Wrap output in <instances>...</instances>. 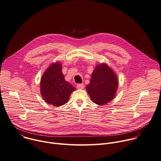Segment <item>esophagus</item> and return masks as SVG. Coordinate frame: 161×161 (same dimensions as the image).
<instances>
[{"label": "esophagus", "mask_w": 161, "mask_h": 161, "mask_svg": "<svg viewBox=\"0 0 161 161\" xmlns=\"http://www.w3.org/2000/svg\"><path fill=\"white\" fill-rule=\"evenodd\" d=\"M76 87H77V88H78V89H79V90H81V89H83V87H84V85H83V83L78 84V85H76Z\"/></svg>", "instance_id": "1"}]
</instances>
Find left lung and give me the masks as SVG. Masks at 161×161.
Masks as SVG:
<instances>
[{"label":"left lung","mask_w":161,"mask_h":161,"mask_svg":"<svg viewBox=\"0 0 161 161\" xmlns=\"http://www.w3.org/2000/svg\"><path fill=\"white\" fill-rule=\"evenodd\" d=\"M118 86L116 75L108 65L103 63L94 69L86 91L93 102L102 105L114 98Z\"/></svg>","instance_id":"8db88e82"}]
</instances>
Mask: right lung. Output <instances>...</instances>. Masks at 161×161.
Returning a JSON list of instances; mask_svg holds the SVG:
<instances>
[{
	"label": "right lung",
	"mask_w": 161,
	"mask_h": 161,
	"mask_svg": "<svg viewBox=\"0 0 161 161\" xmlns=\"http://www.w3.org/2000/svg\"><path fill=\"white\" fill-rule=\"evenodd\" d=\"M76 88L66 81L62 73V64H52L43 74L40 80V92L45 102L53 106H61L68 102Z\"/></svg>",
	"instance_id": "obj_1"
}]
</instances>
